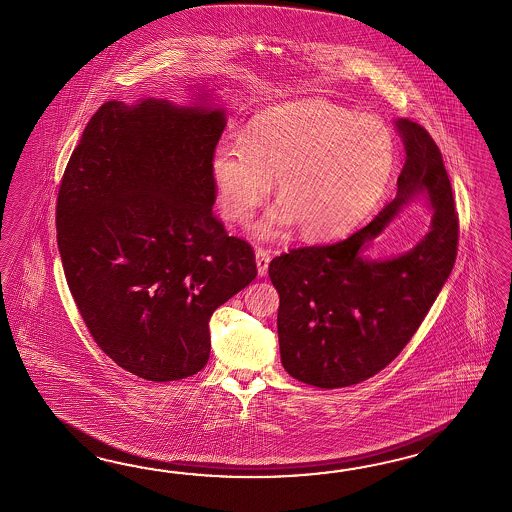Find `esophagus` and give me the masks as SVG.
Returning <instances> with one entry per match:
<instances>
[{"label": "esophagus", "mask_w": 512, "mask_h": 512, "mask_svg": "<svg viewBox=\"0 0 512 512\" xmlns=\"http://www.w3.org/2000/svg\"><path fill=\"white\" fill-rule=\"evenodd\" d=\"M269 262H271V252L265 249H256V265H258V275H267Z\"/></svg>", "instance_id": "1"}]
</instances>
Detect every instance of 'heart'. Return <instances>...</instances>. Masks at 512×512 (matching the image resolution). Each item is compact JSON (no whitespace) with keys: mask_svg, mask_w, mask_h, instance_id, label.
<instances>
[{"mask_svg":"<svg viewBox=\"0 0 512 512\" xmlns=\"http://www.w3.org/2000/svg\"><path fill=\"white\" fill-rule=\"evenodd\" d=\"M394 169V137L384 122L319 100L265 111L243 143L224 139L210 161L223 213L236 223L269 197L276 178L280 204L256 226L262 239L293 223L308 239L349 230L379 202Z\"/></svg>","mask_w":512,"mask_h":512,"instance_id":"obj_1","label":"heart"}]
</instances>
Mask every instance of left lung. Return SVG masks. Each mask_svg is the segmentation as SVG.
Listing matches in <instances>:
<instances>
[{"instance_id": "obj_1", "label": "left lung", "mask_w": 512, "mask_h": 512, "mask_svg": "<svg viewBox=\"0 0 512 512\" xmlns=\"http://www.w3.org/2000/svg\"><path fill=\"white\" fill-rule=\"evenodd\" d=\"M395 124L407 159L394 200L351 236L291 249L269 263L280 295V360L293 379L310 386H351L388 366L420 328L455 265L459 215L440 148L420 124L408 118ZM418 192L434 206L432 232L392 261L364 259L370 239Z\"/></svg>"}]
</instances>
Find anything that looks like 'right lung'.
I'll return each instance as SVG.
<instances>
[{"mask_svg":"<svg viewBox=\"0 0 512 512\" xmlns=\"http://www.w3.org/2000/svg\"><path fill=\"white\" fill-rule=\"evenodd\" d=\"M224 113L167 100L105 102L66 165L55 208L66 284L92 338L141 379L191 377L210 317L258 275L211 211Z\"/></svg>","mask_w":512,"mask_h":512,"instance_id":"right-lung-1","label":"right lung"}]
</instances>
